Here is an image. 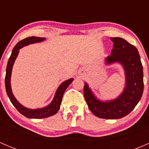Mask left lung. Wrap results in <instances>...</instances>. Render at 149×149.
Here are the masks:
<instances>
[{
    "label": "left lung",
    "mask_w": 149,
    "mask_h": 149,
    "mask_svg": "<svg viewBox=\"0 0 149 149\" xmlns=\"http://www.w3.org/2000/svg\"><path fill=\"white\" fill-rule=\"evenodd\" d=\"M113 49L106 58V64L119 63L125 74V86L119 97L110 101L97 99L85 83L84 94L90 110L103 119H120L128 115L137 105L143 91V73L137 48L120 37H111Z\"/></svg>",
    "instance_id": "8db88e82"
}]
</instances>
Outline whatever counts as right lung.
<instances>
[{
    "label": "right lung",
    "mask_w": 149,
    "mask_h": 149,
    "mask_svg": "<svg viewBox=\"0 0 149 149\" xmlns=\"http://www.w3.org/2000/svg\"><path fill=\"white\" fill-rule=\"evenodd\" d=\"M45 40V38L43 37H29L27 38L24 39L23 40H21L20 42L16 45V46L13 47L12 50L11 55H10L9 59H8V64L6 67V73L5 78V85H6V90L7 95L9 98L10 101L13 104V106L16 108L18 111L20 112L24 116L28 118H34V119H41V118H46L48 117L52 116L55 115L59 110L60 107H61V102H62L63 96L64 92L68 88L70 83L73 81V79H70L68 80H66L64 82H63L59 87L57 89L55 92V97L52 100V102L47 106L43 108L40 109H29L24 107L23 105L21 104L19 102L16 100L15 97L13 96L12 93L11 86H10V76H11V71L12 68H13V63L16 61L17 55L19 54V49L23 47L24 46H26L28 45L33 44V43H37L42 42Z\"/></svg>",
    "instance_id": "add662e5"
}]
</instances>
